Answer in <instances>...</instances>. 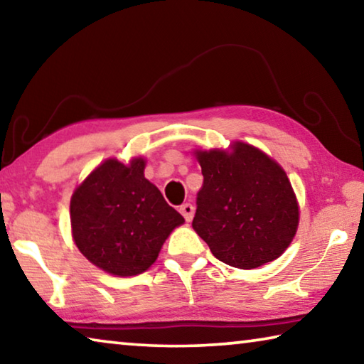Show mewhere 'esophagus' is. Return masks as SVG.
<instances>
[{
	"mask_svg": "<svg viewBox=\"0 0 364 364\" xmlns=\"http://www.w3.org/2000/svg\"><path fill=\"white\" fill-rule=\"evenodd\" d=\"M180 212H181V215H183L184 220H186V221H191V220H193V217H194V207H193V204H183L180 207Z\"/></svg>",
	"mask_w": 364,
	"mask_h": 364,
	"instance_id": "esophagus-1",
	"label": "esophagus"
}]
</instances>
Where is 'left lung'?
I'll return each instance as SVG.
<instances>
[{
	"label": "left lung",
	"mask_w": 364,
	"mask_h": 364,
	"mask_svg": "<svg viewBox=\"0 0 364 364\" xmlns=\"http://www.w3.org/2000/svg\"><path fill=\"white\" fill-rule=\"evenodd\" d=\"M193 154L204 175L193 228L212 254L241 269L260 268L284 254L300 220L284 168L244 141Z\"/></svg>",
	"instance_id": "1"
}]
</instances>
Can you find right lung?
<instances>
[{
  "mask_svg": "<svg viewBox=\"0 0 364 364\" xmlns=\"http://www.w3.org/2000/svg\"><path fill=\"white\" fill-rule=\"evenodd\" d=\"M146 159L109 157L77 184L70 199L72 239L82 255L119 278L136 276L157 260L184 218L144 176Z\"/></svg>",
  "mask_w": 364,
  "mask_h": 364,
  "instance_id": "add662e5",
  "label": "right lung"
}]
</instances>
